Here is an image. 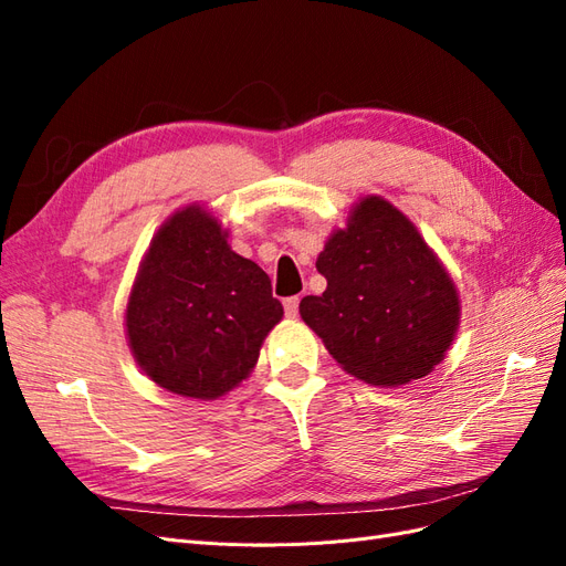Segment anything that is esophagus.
<instances>
[{"mask_svg":"<svg viewBox=\"0 0 566 566\" xmlns=\"http://www.w3.org/2000/svg\"><path fill=\"white\" fill-rule=\"evenodd\" d=\"M283 306H285V316L287 318H295L297 316V310H300V297H287L283 300Z\"/></svg>","mask_w":566,"mask_h":566,"instance_id":"esophagus-1","label":"esophagus"}]
</instances>
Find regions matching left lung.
<instances>
[{"label":"left lung","instance_id":"8db88e82","mask_svg":"<svg viewBox=\"0 0 566 566\" xmlns=\"http://www.w3.org/2000/svg\"><path fill=\"white\" fill-rule=\"evenodd\" d=\"M323 295L300 302L302 321L342 370L401 387L439 366L460 325L447 266L401 210L380 196L358 200L316 260Z\"/></svg>","mask_w":566,"mask_h":566}]
</instances>
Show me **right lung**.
Listing matches in <instances>:
<instances>
[{
	"instance_id": "right-lung-1",
	"label": "right lung",
	"mask_w": 566,
	"mask_h": 566,
	"mask_svg": "<svg viewBox=\"0 0 566 566\" xmlns=\"http://www.w3.org/2000/svg\"><path fill=\"white\" fill-rule=\"evenodd\" d=\"M227 238L208 208L186 205L153 235L127 300L134 361L179 397L212 401L241 385L283 318L266 273Z\"/></svg>"
}]
</instances>
